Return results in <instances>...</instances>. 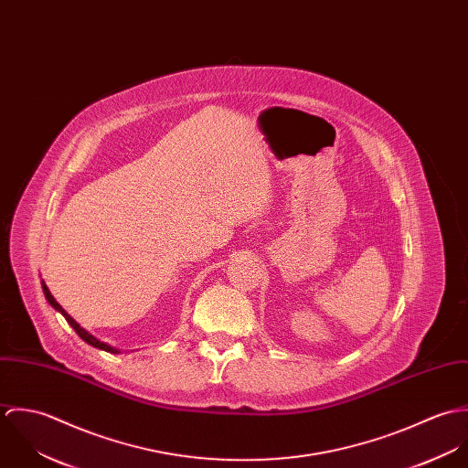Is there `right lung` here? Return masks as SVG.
<instances>
[{"instance_id": "right-lung-1", "label": "right lung", "mask_w": 468, "mask_h": 468, "mask_svg": "<svg viewBox=\"0 0 468 468\" xmlns=\"http://www.w3.org/2000/svg\"><path fill=\"white\" fill-rule=\"evenodd\" d=\"M41 286H43V292H45V297H47V301L50 303V306L52 308H56L65 319L68 321V324L75 330V334L79 335L84 342H88L90 346H93V347H99V349H102V351H108V353H113V355H117V353H121V349H117V347H113V346H110V344H106V342H102V340H99L97 336H93L91 334H88L79 323H75V319L71 317V315H68L67 310L54 299V295L50 293V290H48V286H47V282L45 281H41Z\"/></svg>"}]
</instances>
